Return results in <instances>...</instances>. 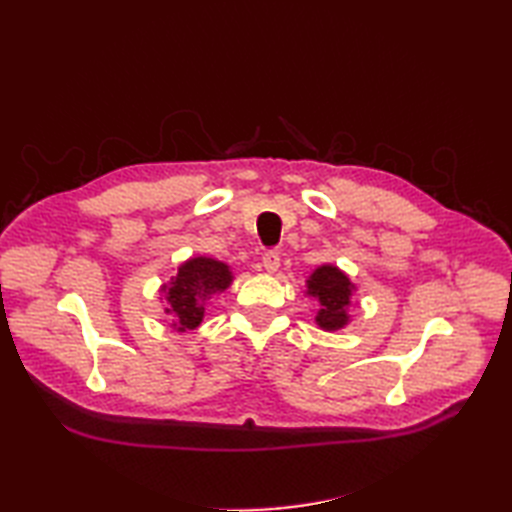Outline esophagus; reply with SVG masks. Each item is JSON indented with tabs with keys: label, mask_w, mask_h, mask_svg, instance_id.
<instances>
[{
	"label": "esophagus",
	"mask_w": 512,
	"mask_h": 512,
	"mask_svg": "<svg viewBox=\"0 0 512 512\" xmlns=\"http://www.w3.org/2000/svg\"><path fill=\"white\" fill-rule=\"evenodd\" d=\"M279 264H281V259H279V255L275 253V250H268V253H264L262 266L268 270V273H277Z\"/></svg>",
	"instance_id": "obj_1"
}]
</instances>
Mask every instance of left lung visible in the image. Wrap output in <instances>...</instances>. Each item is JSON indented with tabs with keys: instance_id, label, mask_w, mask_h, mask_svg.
Listing matches in <instances>:
<instances>
[{
	"instance_id": "left-lung-1",
	"label": "left lung",
	"mask_w": 512,
	"mask_h": 512,
	"mask_svg": "<svg viewBox=\"0 0 512 512\" xmlns=\"http://www.w3.org/2000/svg\"><path fill=\"white\" fill-rule=\"evenodd\" d=\"M354 286L339 268L321 266L308 279V295L319 301L317 323L323 330H339L347 323Z\"/></svg>"
}]
</instances>
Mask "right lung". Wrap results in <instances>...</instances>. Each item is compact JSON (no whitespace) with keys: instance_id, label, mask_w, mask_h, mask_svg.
<instances>
[{"instance_id":"1","label":"right lung","mask_w":512,"mask_h":512,"mask_svg":"<svg viewBox=\"0 0 512 512\" xmlns=\"http://www.w3.org/2000/svg\"><path fill=\"white\" fill-rule=\"evenodd\" d=\"M231 284L228 266L209 257H195L178 268V275L171 277L167 290L169 308L167 314L173 319V328L195 330L202 323L206 301L215 297Z\"/></svg>"}]
</instances>
